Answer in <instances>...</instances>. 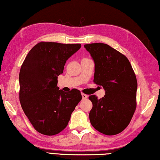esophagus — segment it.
Segmentation results:
<instances>
[{
	"label": "esophagus",
	"mask_w": 160,
	"mask_h": 160,
	"mask_svg": "<svg viewBox=\"0 0 160 160\" xmlns=\"http://www.w3.org/2000/svg\"><path fill=\"white\" fill-rule=\"evenodd\" d=\"M82 99H86V98H88V95H86L85 94H82Z\"/></svg>",
	"instance_id": "34e87169"
}]
</instances>
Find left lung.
I'll return each mask as SVG.
<instances>
[{"label":"left lung","instance_id":"8db88e82","mask_svg":"<svg viewBox=\"0 0 160 160\" xmlns=\"http://www.w3.org/2000/svg\"><path fill=\"white\" fill-rule=\"evenodd\" d=\"M84 47L94 62V82L101 85L106 94L100 99L89 97L92 125L106 135H115L129 125L136 107L137 80L128 59L104 43Z\"/></svg>","mask_w":160,"mask_h":160}]
</instances>
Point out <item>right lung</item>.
Masks as SVG:
<instances>
[{
    "instance_id": "1",
    "label": "right lung",
    "mask_w": 160,
    "mask_h": 160,
    "mask_svg": "<svg viewBox=\"0 0 160 160\" xmlns=\"http://www.w3.org/2000/svg\"><path fill=\"white\" fill-rule=\"evenodd\" d=\"M80 48V44L40 42L22 63L19 101L34 129L42 134L52 136L64 129L82 99L79 90L66 92L57 87L66 61Z\"/></svg>"
}]
</instances>
